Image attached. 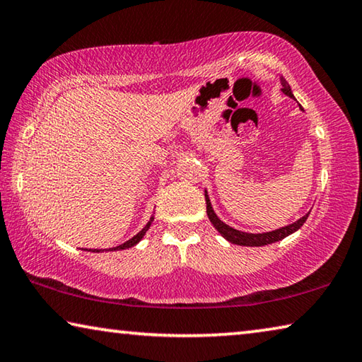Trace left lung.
<instances>
[{
    "mask_svg": "<svg viewBox=\"0 0 362 362\" xmlns=\"http://www.w3.org/2000/svg\"><path fill=\"white\" fill-rule=\"evenodd\" d=\"M280 83H282V91L286 95L290 96V98L295 100L293 93H291V88L288 82L284 77H280ZM300 109L301 105H300ZM204 198H206V212H208V217L212 226L216 227V230L219 232L223 238L227 240V242H230L233 245H240V246H264V245H271L275 242H280V240H284L285 237H288V235L295 233L298 228H301L303 223L306 222L309 212L306 216H303L301 219L295 221L293 223H288V226L285 227H280V228H275V230L271 232H262V233H250V232H242V230H237V228H233L230 226H227L226 222H222L217 214L212 209V204H211V199H209V194L208 192L204 190Z\"/></svg>",
    "mask_w": 362,
    "mask_h": 362,
    "instance_id": "left-lung-1",
    "label": "left lung"
}]
</instances>
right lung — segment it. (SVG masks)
I'll return each instance as SVG.
<instances>
[{
  "mask_svg": "<svg viewBox=\"0 0 362 362\" xmlns=\"http://www.w3.org/2000/svg\"><path fill=\"white\" fill-rule=\"evenodd\" d=\"M153 221H154V217L151 216V217H150V221H148L146 226L143 227L141 230L135 235V237H132V238H130V240H127V242H125V243H122V245L116 246V248H109V250H95V251H96V253H100V251H120V250H127V248H132V246H135L136 243L140 242V240H141L143 237H145V233L148 232V228L151 227Z\"/></svg>",
  "mask_w": 362,
  "mask_h": 362,
  "instance_id": "right-lung-1",
  "label": "right lung"
}]
</instances>
